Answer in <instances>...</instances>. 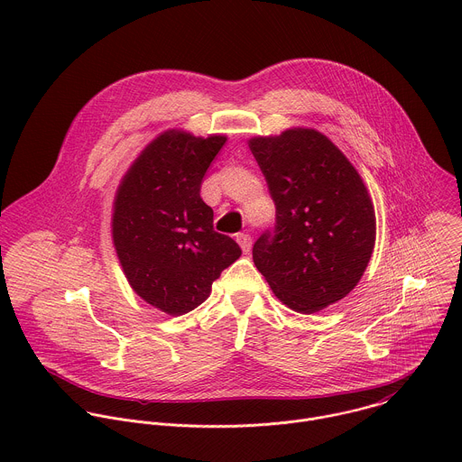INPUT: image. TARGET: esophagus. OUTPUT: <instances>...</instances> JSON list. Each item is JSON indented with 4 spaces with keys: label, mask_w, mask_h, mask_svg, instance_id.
<instances>
[{
    "label": "esophagus",
    "mask_w": 462,
    "mask_h": 462,
    "mask_svg": "<svg viewBox=\"0 0 462 462\" xmlns=\"http://www.w3.org/2000/svg\"><path fill=\"white\" fill-rule=\"evenodd\" d=\"M236 241L239 243V246H241V250H243L245 254H248V252H250V246H252V237H250L248 234H245V232L237 234V236H236Z\"/></svg>",
    "instance_id": "esophagus-1"
}]
</instances>
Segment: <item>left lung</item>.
Listing matches in <instances>:
<instances>
[{"instance_id":"left-lung-1","label":"left lung","mask_w":462,"mask_h":462,"mask_svg":"<svg viewBox=\"0 0 462 462\" xmlns=\"http://www.w3.org/2000/svg\"><path fill=\"white\" fill-rule=\"evenodd\" d=\"M248 146L276 207L274 228L254 243V265L296 312L312 314L346 298L367 267L376 236L362 177L316 129L254 137Z\"/></svg>"}]
</instances>
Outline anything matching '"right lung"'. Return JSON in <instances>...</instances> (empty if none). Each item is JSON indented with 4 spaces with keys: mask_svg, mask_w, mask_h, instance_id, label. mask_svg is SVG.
Here are the masks:
<instances>
[{
    "mask_svg": "<svg viewBox=\"0 0 462 462\" xmlns=\"http://www.w3.org/2000/svg\"><path fill=\"white\" fill-rule=\"evenodd\" d=\"M225 143L166 131L131 164L115 197L111 232L124 274L171 316L199 307L241 255L232 237L214 230V210L201 199L203 177Z\"/></svg>",
    "mask_w": 462,
    "mask_h": 462,
    "instance_id": "obj_1",
    "label": "right lung"
}]
</instances>
